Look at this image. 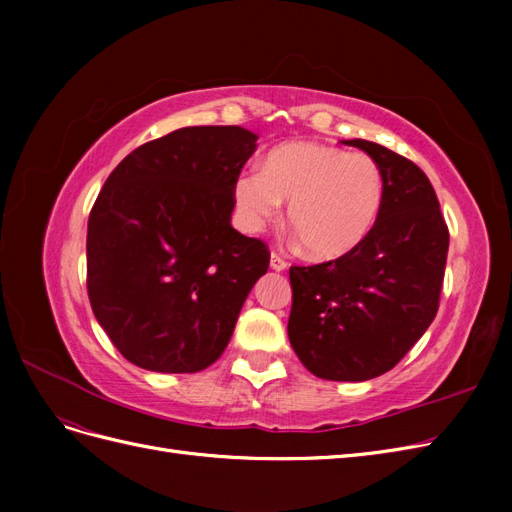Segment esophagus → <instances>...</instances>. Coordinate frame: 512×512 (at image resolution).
I'll return each instance as SVG.
<instances>
[{
    "label": "esophagus",
    "mask_w": 512,
    "mask_h": 512,
    "mask_svg": "<svg viewBox=\"0 0 512 512\" xmlns=\"http://www.w3.org/2000/svg\"><path fill=\"white\" fill-rule=\"evenodd\" d=\"M286 267H288V262H286L280 254L273 252V254H271V269H273V271H284Z\"/></svg>",
    "instance_id": "esophagus-1"
}]
</instances>
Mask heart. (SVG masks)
<instances>
[{
  "label": "heart",
  "instance_id": "obj_1",
  "mask_svg": "<svg viewBox=\"0 0 512 512\" xmlns=\"http://www.w3.org/2000/svg\"><path fill=\"white\" fill-rule=\"evenodd\" d=\"M382 166L367 153L322 143H288L269 151L260 170L235 181V207L256 232L288 203L286 220L316 260L352 254L374 232L384 205Z\"/></svg>",
  "mask_w": 512,
  "mask_h": 512
}]
</instances>
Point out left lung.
<instances>
[{
	"instance_id": "8db88e82",
	"label": "left lung",
	"mask_w": 512,
	"mask_h": 512,
	"mask_svg": "<svg viewBox=\"0 0 512 512\" xmlns=\"http://www.w3.org/2000/svg\"><path fill=\"white\" fill-rule=\"evenodd\" d=\"M344 143L382 166V213L359 250L290 267L288 337L314 376L363 382L393 369L436 318L448 228L414 162L363 138Z\"/></svg>"
}]
</instances>
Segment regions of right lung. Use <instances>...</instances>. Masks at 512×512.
I'll return each mask as SVG.
<instances>
[{
    "label": "right lung",
    "mask_w": 512,
    "mask_h": 512,
    "mask_svg": "<svg viewBox=\"0 0 512 512\" xmlns=\"http://www.w3.org/2000/svg\"><path fill=\"white\" fill-rule=\"evenodd\" d=\"M258 136L194 126L149 141L108 175L87 224V292L138 367L194 374L222 356L269 250L230 226Z\"/></svg>",
    "instance_id": "1"
}]
</instances>
